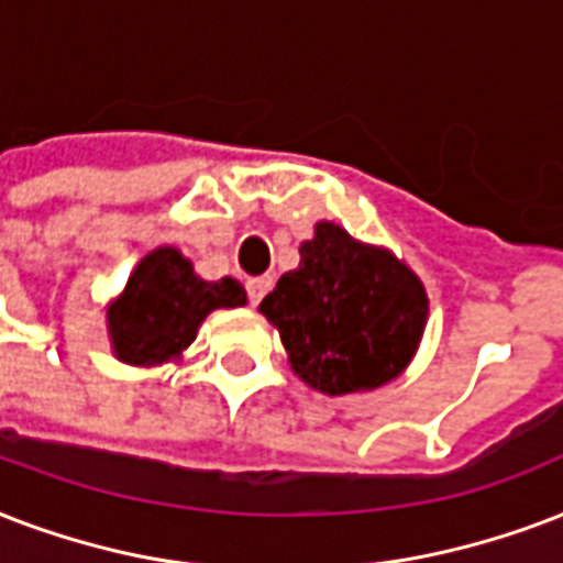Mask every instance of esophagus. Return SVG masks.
<instances>
[{"mask_svg": "<svg viewBox=\"0 0 563 563\" xmlns=\"http://www.w3.org/2000/svg\"><path fill=\"white\" fill-rule=\"evenodd\" d=\"M269 287H273V278H269V276L250 278V282H246V294H250V302L258 305L261 299H264V294H267Z\"/></svg>", "mask_w": 563, "mask_h": 563, "instance_id": "esophagus-1", "label": "esophagus"}]
</instances>
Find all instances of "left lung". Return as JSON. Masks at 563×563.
<instances>
[{
	"label": "left lung",
	"instance_id": "8db88e82",
	"mask_svg": "<svg viewBox=\"0 0 563 563\" xmlns=\"http://www.w3.org/2000/svg\"><path fill=\"white\" fill-rule=\"evenodd\" d=\"M282 334L287 361L305 385L329 396L394 382L420 346L429 296L394 252L317 222L258 308Z\"/></svg>",
	"mask_w": 563,
	"mask_h": 563
}]
</instances>
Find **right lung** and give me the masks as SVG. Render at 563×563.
I'll return each mask as SVG.
<instances>
[{"label": "right lung", "instance_id": "1", "mask_svg": "<svg viewBox=\"0 0 563 563\" xmlns=\"http://www.w3.org/2000/svg\"><path fill=\"white\" fill-rule=\"evenodd\" d=\"M241 305H246L241 282H205L181 252L161 246L134 267L123 294L108 305L111 350L132 367L176 361L208 313Z\"/></svg>", "mask_w": 563, "mask_h": 563}]
</instances>
